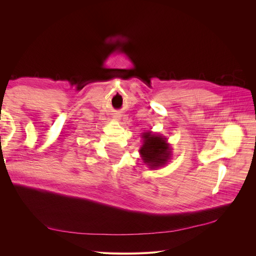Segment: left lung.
Returning a JSON list of instances; mask_svg holds the SVG:
<instances>
[{"instance_id": "left-lung-1", "label": "left lung", "mask_w": 256, "mask_h": 256, "mask_svg": "<svg viewBox=\"0 0 256 256\" xmlns=\"http://www.w3.org/2000/svg\"><path fill=\"white\" fill-rule=\"evenodd\" d=\"M143 143L138 150L144 164L152 170L164 166L172 158V147L166 138L158 134L146 131L142 134Z\"/></svg>"}]
</instances>
